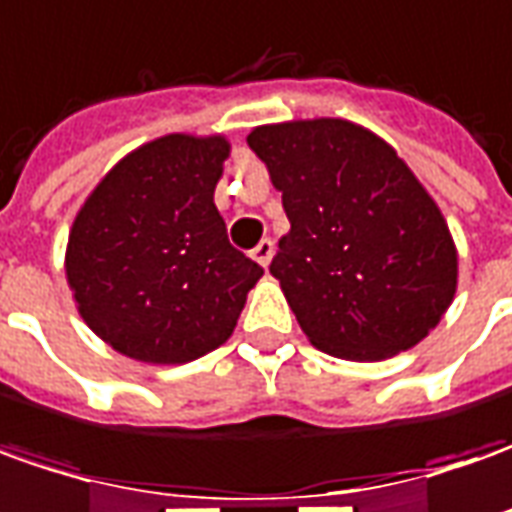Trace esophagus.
Instances as JSON below:
<instances>
[{
    "instance_id": "1",
    "label": "esophagus",
    "mask_w": 512,
    "mask_h": 512,
    "mask_svg": "<svg viewBox=\"0 0 512 512\" xmlns=\"http://www.w3.org/2000/svg\"><path fill=\"white\" fill-rule=\"evenodd\" d=\"M272 255H274V243L269 238L260 240L255 249H252V257H255V260L260 263V266H263V269H266V266L272 263Z\"/></svg>"
}]
</instances>
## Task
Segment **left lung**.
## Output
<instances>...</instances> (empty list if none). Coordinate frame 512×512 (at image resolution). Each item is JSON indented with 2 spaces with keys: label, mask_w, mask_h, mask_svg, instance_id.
<instances>
[{
  "label": "left lung",
  "mask_w": 512,
  "mask_h": 512,
  "mask_svg": "<svg viewBox=\"0 0 512 512\" xmlns=\"http://www.w3.org/2000/svg\"><path fill=\"white\" fill-rule=\"evenodd\" d=\"M289 235L269 272L309 343L377 362L439 326L459 283L448 221L397 150L345 118L255 127Z\"/></svg>",
  "instance_id": "1"
}]
</instances>
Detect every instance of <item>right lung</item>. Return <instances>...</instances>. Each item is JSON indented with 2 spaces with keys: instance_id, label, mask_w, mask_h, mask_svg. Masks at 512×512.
<instances>
[{
  "instance_id": "obj_1",
  "label": "right lung",
  "mask_w": 512,
  "mask_h": 512,
  "mask_svg": "<svg viewBox=\"0 0 512 512\" xmlns=\"http://www.w3.org/2000/svg\"><path fill=\"white\" fill-rule=\"evenodd\" d=\"M229 150L226 135H161L127 152L76 212L67 286L118 354L181 365L238 326L263 269L229 243L215 206Z\"/></svg>"
}]
</instances>
